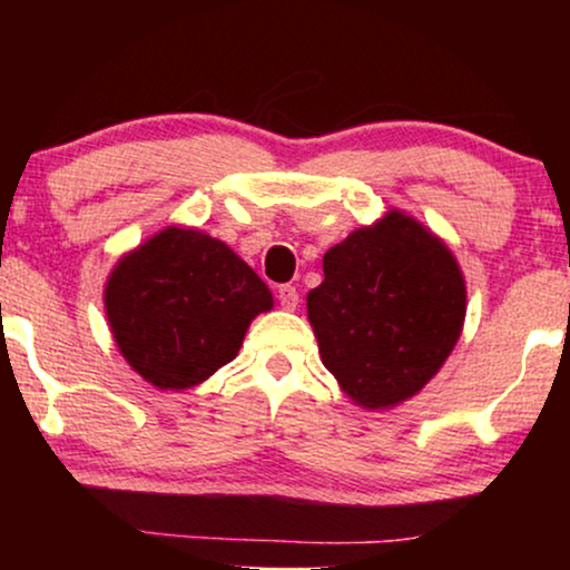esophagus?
Returning a JSON list of instances; mask_svg holds the SVG:
<instances>
[{"instance_id": "obj_1", "label": "esophagus", "mask_w": 570, "mask_h": 570, "mask_svg": "<svg viewBox=\"0 0 570 570\" xmlns=\"http://www.w3.org/2000/svg\"><path fill=\"white\" fill-rule=\"evenodd\" d=\"M277 301H279V306H283L285 311H295V308H298L301 295H298V291H295L293 285H279L277 287Z\"/></svg>"}]
</instances>
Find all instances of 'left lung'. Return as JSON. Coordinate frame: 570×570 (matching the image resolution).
Wrapping results in <instances>:
<instances>
[{"instance_id":"1","label":"left lung","mask_w":570,"mask_h":570,"mask_svg":"<svg viewBox=\"0 0 570 570\" xmlns=\"http://www.w3.org/2000/svg\"><path fill=\"white\" fill-rule=\"evenodd\" d=\"M306 301L322 363L365 410L415 396L446 363L466 314L454 254L400 209L332 246Z\"/></svg>"}]
</instances>
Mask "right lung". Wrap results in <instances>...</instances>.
Listing matches in <instances>:
<instances>
[{"label":"right lung","instance_id":"right-lung-1","mask_svg":"<svg viewBox=\"0 0 570 570\" xmlns=\"http://www.w3.org/2000/svg\"><path fill=\"white\" fill-rule=\"evenodd\" d=\"M106 316L131 368L158 389H191L230 363L272 308L248 264L197 228L155 233L108 275Z\"/></svg>","mask_w":570,"mask_h":570}]
</instances>
